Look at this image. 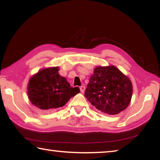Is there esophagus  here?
I'll return each instance as SVG.
<instances>
[{
	"instance_id": "34e87169",
	"label": "esophagus",
	"mask_w": 160,
	"mask_h": 160,
	"mask_svg": "<svg viewBox=\"0 0 160 160\" xmlns=\"http://www.w3.org/2000/svg\"><path fill=\"white\" fill-rule=\"evenodd\" d=\"M80 92H85V86H81L80 88Z\"/></svg>"
}]
</instances>
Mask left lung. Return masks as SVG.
<instances>
[{"instance_id":"1","label":"left lung","mask_w":160,"mask_h":160,"mask_svg":"<svg viewBox=\"0 0 160 160\" xmlns=\"http://www.w3.org/2000/svg\"><path fill=\"white\" fill-rule=\"evenodd\" d=\"M132 94L131 80L114 66L96 67L85 92L97 109L109 115L125 110Z\"/></svg>"}]
</instances>
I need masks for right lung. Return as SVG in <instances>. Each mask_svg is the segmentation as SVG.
<instances>
[{
  "instance_id": "1",
  "label": "right lung",
  "mask_w": 160,
  "mask_h": 160,
  "mask_svg": "<svg viewBox=\"0 0 160 160\" xmlns=\"http://www.w3.org/2000/svg\"><path fill=\"white\" fill-rule=\"evenodd\" d=\"M58 67L43 68L29 79L28 98L32 104L40 109L62 107L80 92L78 87H70L66 78L58 73Z\"/></svg>"
}]
</instances>
